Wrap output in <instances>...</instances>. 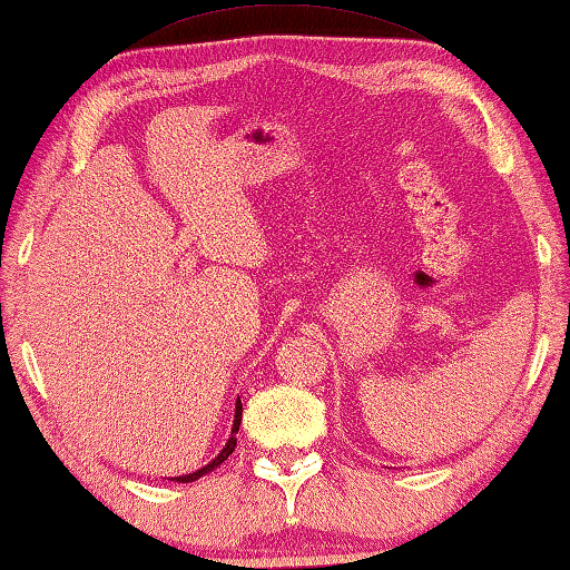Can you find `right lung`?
<instances>
[{"label":"right lung","instance_id":"right-lung-1","mask_svg":"<svg viewBox=\"0 0 570 570\" xmlns=\"http://www.w3.org/2000/svg\"><path fill=\"white\" fill-rule=\"evenodd\" d=\"M239 421H243V403H239V397H237V405H235V423H233V435H229V441H227V445L223 448V451H219V455L215 458L213 463H207L205 468H199V471H195V473H189V475H179V478H173V481H177V483H193V481H197L199 475H205V473H209V471H215V468L219 465V463H225L229 455H233V451H235V445H237V438H235V433L239 431Z\"/></svg>","mask_w":570,"mask_h":570}]
</instances>
